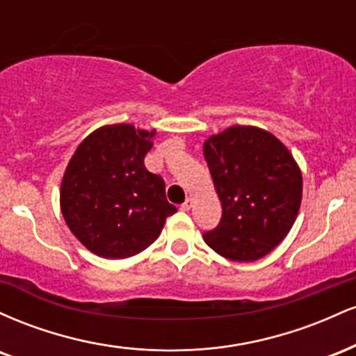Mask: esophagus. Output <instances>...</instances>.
<instances>
[{
	"instance_id": "34e87169",
	"label": "esophagus",
	"mask_w": 356,
	"mask_h": 356,
	"mask_svg": "<svg viewBox=\"0 0 356 356\" xmlns=\"http://www.w3.org/2000/svg\"><path fill=\"white\" fill-rule=\"evenodd\" d=\"M191 207H192V201H191V199H187L186 202L181 204V209H182V211H191Z\"/></svg>"
}]
</instances>
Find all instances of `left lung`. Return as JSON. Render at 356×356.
Listing matches in <instances>:
<instances>
[{"label": "left lung", "instance_id": "1", "mask_svg": "<svg viewBox=\"0 0 356 356\" xmlns=\"http://www.w3.org/2000/svg\"><path fill=\"white\" fill-rule=\"evenodd\" d=\"M204 157L222 206L218 227L204 241L231 261L261 259L295 224L303 194L300 167L273 134L244 125L207 138Z\"/></svg>", "mask_w": 356, "mask_h": 356}]
</instances>
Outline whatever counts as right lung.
<instances>
[{"mask_svg": "<svg viewBox=\"0 0 356 356\" xmlns=\"http://www.w3.org/2000/svg\"><path fill=\"white\" fill-rule=\"evenodd\" d=\"M154 136L155 130L130 124L100 127L68 162L60 191L61 214L93 254L107 259L138 254L177 212L165 199L164 179L144 165Z\"/></svg>", "mask_w": 356, "mask_h": 356, "instance_id": "obj_1", "label": "right lung"}]
</instances>
